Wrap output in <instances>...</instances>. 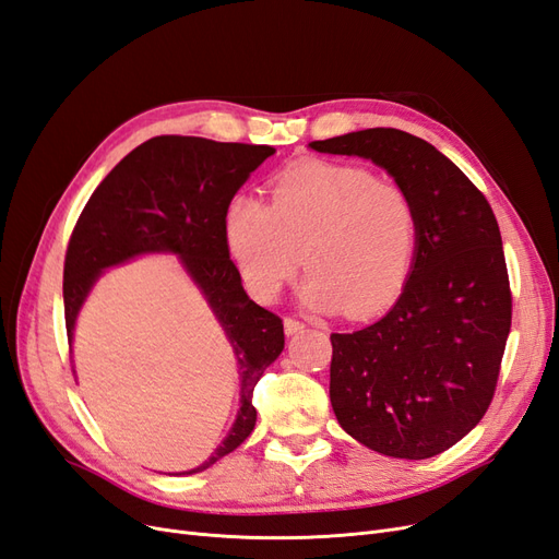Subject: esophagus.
<instances>
[{
	"instance_id": "1",
	"label": "esophagus",
	"mask_w": 559,
	"mask_h": 559,
	"mask_svg": "<svg viewBox=\"0 0 559 559\" xmlns=\"http://www.w3.org/2000/svg\"><path fill=\"white\" fill-rule=\"evenodd\" d=\"M302 329H306V324H302V321H298V319H294V317H286V319H284V331H286V335H296V333H300Z\"/></svg>"
}]
</instances>
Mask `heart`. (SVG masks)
Returning a JSON list of instances; mask_svg holds the SVG:
<instances>
[{
    "label": "heart",
    "mask_w": 559,
    "mask_h": 559,
    "mask_svg": "<svg viewBox=\"0 0 559 559\" xmlns=\"http://www.w3.org/2000/svg\"><path fill=\"white\" fill-rule=\"evenodd\" d=\"M224 238L247 289L275 300L306 257L302 300L364 319L399 298L417 253L419 222L403 186L349 163L312 160L282 173L265 200L238 195Z\"/></svg>",
    "instance_id": "1"
}]
</instances>
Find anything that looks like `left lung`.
Instances as JSON below:
<instances>
[{"label":"left lung","mask_w":559,"mask_h":559,"mask_svg":"<svg viewBox=\"0 0 559 559\" xmlns=\"http://www.w3.org/2000/svg\"><path fill=\"white\" fill-rule=\"evenodd\" d=\"M310 148L373 160L415 202L411 277L376 324L331 333L329 392L361 445L427 460L462 441L495 396L513 308L497 216L460 167L411 132L368 128Z\"/></svg>","instance_id":"1"}]
</instances>
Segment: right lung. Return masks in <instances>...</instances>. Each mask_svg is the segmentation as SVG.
<instances>
[{"instance_id": "obj_1", "label": "right lung", "mask_w": 559, "mask_h": 559, "mask_svg": "<svg viewBox=\"0 0 559 559\" xmlns=\"http://www.w3.org/2000/svg\"><path fill=\"white\" fill-rule=\"evenodd\" d=\"M273 154L275 148L265 144L181 134L148 140L97 186L67 247L62 296L70 343L83 300L103 270L142 253L181 257L186 273L224 326L240 368V411L210 460L183 476L210 468L245 443L257 425L253 386L284 349L282 319L247 296L224 238L228 202Z\"/></svg>"}]
</instances>
